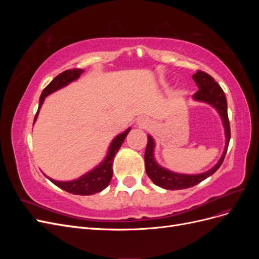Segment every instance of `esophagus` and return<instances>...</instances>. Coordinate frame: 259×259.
<instances>
[{
  "label": "esophagus",
  "instance_id": "esophagus-1",
  "mask_svg": "<svg viewBox=\"0 0 259 259\" xmlns=\"http://www.w3.org/2000/svg\"><path fill=\"white\" fill-rule=\"evenodd\" d=\"M139 124L142 125V126H145V125H146V122H145V120H140V121H139Z\"/></svg>",
  "mask_w": 259,
  "mask_h": 259
}]
</instances>
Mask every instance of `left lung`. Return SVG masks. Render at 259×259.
<instances>
[{"label": "left lung", "mask_w": 259, "mask_h": 259, "mask_svg": "<svg viewBox=\"0 0 259 259\" xmlns=\"http://www.w3.org/2000/svg\"><path fill=\"white\" fill-rule=\"evenodd\" d=\"M192 77L199 88V91L194 94L193 98L195 100L204 101V103H208L211 106H214L222 116L227 138L226 148L221 160L218 161V163L211 169L199 175H182L169 171L159 166L158 164L155 163L153 158L154 143L152 137L148 136V143L145 152L146 173L148 177L150 178L156 186L167 190L186 189V188H190L200 184L210 175H213L223 164L225 155L227 153V149H228L230 142V123L228 119V111H227V99L221 85L214 80L213 76H210L208 73L204 71H201V70H198L197 73H194Z\"/></svg>", "instance_id": "left-lung-1"}]
</instances>
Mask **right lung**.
<instances>
[{
    "mask_svg": "<svg viewBox=\"0 0 259 259\" xmlns=\"http://www.w3.org/2000/svg\"><path fill=\"white\" fill-rule=\"evenodd\" d=\"M83 72H84L83 69H70L59 73L56 77H55V79L43 90L41 94L40 105H38L37 112L34 116V121L36 120L38 110H40V108L43 104L44 98L48 95H50L51 93L64 88V86H66L70 82L76 80ZM128 133H130V128L127 131H125L124 133H122L121 135L116 136L113 139V142L111 143L110 148H109V153L106 156L105 161L101 163L99 166L94 168L92 171H90V173L80 177L79 179L72 180V182H57V180H54L49 177L48 178L57 187L61 188V189H64L67 192L73 193V194L91 195L104 190L105 188L109 185V183H110L113 175L112 162L114 159V155L117 151H119V149L124 143L125 137L127 136Z\"/></svg>",
    "mask_w": 259,
    "mask_h": 259,
    "instance_id": "1",
    "label": "right lung"
}]
</instances>
